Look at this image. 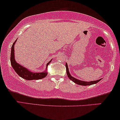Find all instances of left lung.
Wrapping results in <instances>:
<instances>
[{
	"mask_svg": "<svg viewBox=\"0 0 120 120\" xmlns=\"http://www.w3.org/2000/svg\"><path fill=\"white\" fill-rule=\"evenodd\" d=\"M65 67H66L67 74V75H68V78L70 79V80H71V81H73L74 82L76 83V84H78V85H81V86H88V85L96 84V83H98V82L100 81L101 80V79L96 80V81H89V82L81 81V80H80L78 79L74 78V77L71 76V74H70L69 73V71L68 64H67V63H65Z\"/></svg>",
	"mask_w": 120,
	"mask_h": 120,
	"instance_id": "8db88e82",
	"label": "left lung"
}]
</instances>
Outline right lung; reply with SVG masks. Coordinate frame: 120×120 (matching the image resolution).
Listing matches in <instances>:
<instances>
[{
  "mask_svg": "<svg viewBox=\"0 0 120 120\" xmlns=\"http://www.w3.org/2000/svg\"><path fill=\"white\" fill-rule=\"evenodd\" d=\"M17 39L13 43L12 47H11V57H10V61L11 64L12 65L13 69H14L16 73L19 75L21 78L27 80H39L43 79L47 76V68L48 65L52 61V60L49 62V63L46 64V68L43 72H40V73H33L30 70H28L27 68L22 66L17 63L15 58V50L14 46L15 44Z\"/></svg>",
  "mask_w": 120,
  "mask_h": 120,
  "instance_id": "obj_1",
  "label": "right lung"
}]
</instances>
